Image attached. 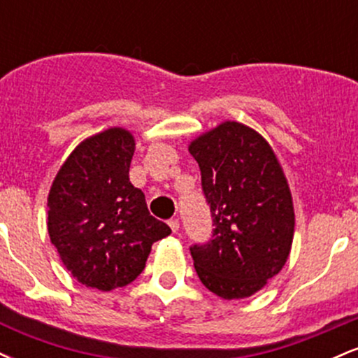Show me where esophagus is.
Here are the masks:
<instances>
[{
    "mask_svg": "<svg viewBox=\"0 0 358 358\" xmlns=\"http://www.w3.org/2000/svg\"><path fill=\"white\" fill-rule=\"evenodd\" d=\"M168 225H170V229L173 232H178L180 231V220L178 219H171L170 222H168Z\"/></svg>",
    "mask_w": 358,
    "mask_h": 358,
    "instance_id": "obj_1",
    "label": "esophagus"
}]
</instances>
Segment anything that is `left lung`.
<instances>
[{"instance_id": "8db88e82", "label": "left lung", "mask_w": 358, "mask_h": 358, "mask_svg": "<svg viewBox=\"0 0 358 358\" xmlns=\"http://www.w3.org/2000/svg\"><path fill=\"white\" fill-rule=\"evenodd\" d=\"M202 173L213 219L212 239L190 248L208 291L224 299L252 296L289 257L294 207L273 148L257 131L225 121L188 146Z\"/></svg>"}]
</instances>
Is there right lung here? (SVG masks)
<instances>
[{"label":"right lung","mask_w":358,"mask_h":358,"mask_svg":"<svg viewBox=\"0 0 358 358\" xmlns=\"http://www.w3.org/2000/svg\"><path fill=\"white\" fill-rule=\"evenodd\" d=\"M134 136L109 127L69 155L48 192L52 244L80 285L110 291L133 282L151 245L170 236L148 212L145 193L129 182Z\"/></svg>","instance_id":"add662e5"}]
</instances>
